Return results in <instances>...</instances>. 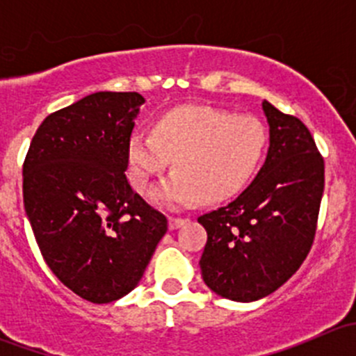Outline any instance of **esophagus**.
Masks as SVG:
<instances>
[{
  "mask_svg": "<svg viewBox=\"0 0 356 356\" xmlns=\"http://www.w3.org/2000/svg\"><path fill=\"white\" fill-rule=\"evenodd\" d=\"M188 218H174V217H170L168 218V229H170V231H175V229H179V227H182V225L184 224H188Z\"/></svg>",
  "mask_w": 356,
  "mask_h": 356,
  "instance_id": "obj_1",
  "label": "esophagus"
}]
</instances>
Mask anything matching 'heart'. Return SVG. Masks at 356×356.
I'll list each match as a JSON object with an SVG mask.
<instances>
[{"label": "heart", "mask_w": 356, "mask_h": 356, "mask_svg": "<svg viewBox=\"0 0 356 356\" xmlns=\"http://www.w3.org/2000/svg\"><path fill=\"white\" fill-rule=\"evenodd\" d=\"M268 134L257 117H234L208 106H181L156 120L153 134L129 139V181L138 191L174 160L175 170L148 196L160 207L184 210L203 196L231 198L254 177L267 152Z\"/></svg>", "instance_id": "b5f03b06"}]
</instances>
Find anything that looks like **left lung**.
Masks as SVG:
<instances>
[{
	"label": "left lung",
	"mask_w": 356,
	"mask_h": 356,
	"mask_svg": "<svg viewBox=\"0 0 356 356\" xmlns=\"http://www.w3.org/2000/svg\"><path fill=\"white\" fill-rule=\"evenodd\" d=\"M268 124L265 163L231 203L198 222L207 229L201 277L215 294L257 301L281 288L314 243L324 193V158L307 125L261 103Z\"/></svg>",
	"instance_id": "1"
}]
</instances>
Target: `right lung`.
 <instances>
[{
	"instance_id": "add662e5",
	"label": "right lung",
	"mask_w": 356,
	"mask_h": 356,
	"mask_svg": "<svg viewBox=\"0 0 356 356\" xmlns=\"http://www.w3.org/2000/svg\"><path fill=\"white\" fill-rule=\"evenodd\" d=\"M139 92L99 91L48 115L24 161V207L60 282L110 303L141 281L167 218L125 177Z\"/></svg>"
}]
</instances>
